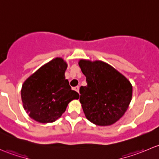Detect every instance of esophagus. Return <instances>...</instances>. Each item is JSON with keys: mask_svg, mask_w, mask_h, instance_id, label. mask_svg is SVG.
<instances>
[{"mask_svg": "<svg viewBox=\"0 0 159 159\" xmlns=\"http://www.w3.org/2000/svg\"><path fill=\"white\" fill-rule=\"evenodd\" d=\"M73 89L75 90V91H77V92H79V87H78V86H76V87L74 88Z\"/></svg>", "mask_w": 159, "mask_h": 159, "instance_id": "esophagus-1", "label": "esophagus"}]
</instances>
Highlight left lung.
Listing matches in <instances>:
<instances>
[{
  "label": "left lung",
  "instance_id": "1",
  "mask_svg": "<svg viewBox=\"0 0 159 159\" xmlns=\"http://www.w3.org/2000/svg\"><path fill=\"white\" fill-rule=\"evenodd\" d=\"M87 85L80 88L85 117L99 126L113 125L124 115L132 97V86L119 71L102 61L78 62Z\"/></svg>",
  "mask_w": 159,
  "mask_h": 159
}]
</instances>
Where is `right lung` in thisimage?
<instances>
[{
  "label": "right lung",
  "instance_id": "obj_1",
  "mask_svg": "<svg viewBox=\"0 0 159 159\" xmlns=\"http://www.w3.org/2000/svg\"><path fill=\"white\" fill-rule=\"evenodd\" d=\"M66 62L56 57L31 75L22 85L21 100L28 115L40 123L54 122L65 111L68 103L79 98L65 79Z\"/></svg>",
  "mask_w": 159,
  "mask_h": 159
}]
</instances>
